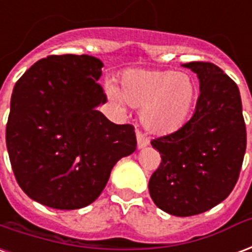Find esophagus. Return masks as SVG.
I'll return each mask as SVG.
<instances>
[{"instance_id":"esophagus-1","label":"esophagus","mask_w":252,"mask_h":252,"mask_svg":"<svg viewBox=\"0 0 252 252\" xmlns=\"http://www.w3.org/2000/svg\"><path fill=\"white\" fill-rule=\"evenodd\" d=\"M136 139H137V147H139V148H144V147H147V145L150 144V140L139 131L136 132Z\"/></svg>"}]
</instances>
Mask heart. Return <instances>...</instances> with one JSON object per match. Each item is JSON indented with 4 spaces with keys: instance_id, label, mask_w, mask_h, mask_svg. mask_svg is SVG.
<instances>
[{
    "instance_id": "1",
    "label": "heart",
    "mask_w": 252,
    "mask_h": 252,
    "mask_svg": "<svg viewBox=\"0 0 252 252\" xmlns=\"http://www.w3.org/2000/svg\"><path fill=\"white\" fill-rule=\"evenodd\" d=\"M115 104L141 109V123L155 135H169L184 126L196 100L191 76L173 70L131 69L121 74L120 89L107 85Z\"/></svg>"
}]
</instances>
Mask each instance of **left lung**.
<instances>
[{"mask_svg": "<svg viewBox=\"0 0 252 252\" xmlns=\"http://www.w3.org/2000/svg\"><path fill=\"white\" fill-rule=\"evenodd\" d=\"M183 66L197 74L200 96L193 116L182 128L151 141L161 161L148 188L160 210L192 216L223 202L234 189L247 133L238 85L212 63Z\"/></svg>", "mask_w": 252, "mask_h": 252, "instance_id": "left-lung-1", "label": "left lung"}]
</instances>
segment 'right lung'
Segmentation results:
<instances>
[{"label": "right lung", "instance_id": "add662e5", "mask_svg": "<svg viewBox=\"0 0 252 252\" xmlns=\"http://www.w3.org/2000/svg\"><path fill=\"white\" fill-rule=\"evenodd\" d=\"M102 63L88 55L48 56L14 85L6 147L18 186L57 210L93 203L113 165L136 150L135 128L97 111L107 94Z\"/></svg>", "mask_w": 252, "mask_h": 252}]
</instances>
